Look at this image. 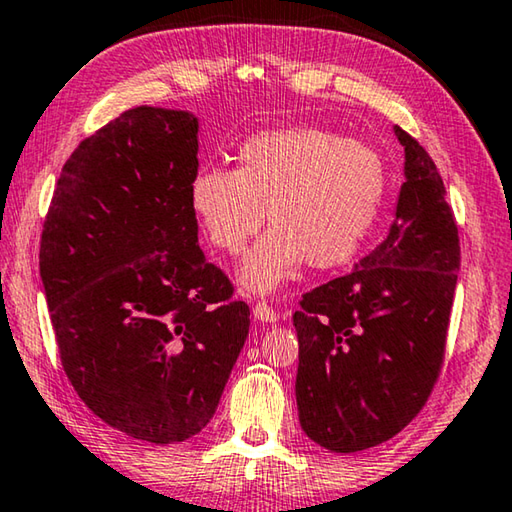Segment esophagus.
<instances>
[{
    "instance_id": "34e87169",
    "label": "esophagus",
    "mask_w": 512,
    "mask_h": 512,
    "mask_svg": "<svg viewBox=\"0 0 512 512\" xmlns=\"http://www.w3.org/2000/svg\"><path fill=\"white\" fill-rule=\"evenodd\" d=\"M253 314H255V319L262 323H273L275 319H278V314H275V310L269 303H257L253 307Z\"/></svg>"
}]
</instances>
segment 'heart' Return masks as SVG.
Here are the masks:
<instances>
[{
    "label": "heart",
    "instance_id": "obj_1",
    "mask_svg": "<svg viewBox=\"0 0 512 512\" xmlns=\"http://www.w3.org/2000/svg\"><path fill=\"white\" fill-rule=\"evenodd\" d=\"M385 196V164L371 145L321 127L271 129L239 148L237 170L202 166L189 202L209 243L243 262L241 285L269 294L305 262L335 269L360 253Z\"/></svg>",
    "mask_w": 512,
    "mask_h": 512
}]
</instances>
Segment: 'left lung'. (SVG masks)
<instances>
[{"label":"left lung","mask_w":512,"mask_h":512,"mask_svg":"<svg viewBox=\"0 0 512 512\" xmlns=\"http://www.w3.org/2000/svg\"><path fill=\"white\" fill-rule=\"evenodd\" d=\"M405 182L387 239L351 273L307 291L294 314L303 431L337 453L401 433L444 362L460 269L458 225L428 152L396 125Z\"/></svg>","instance_id":"8db88e82"}]
</instances>
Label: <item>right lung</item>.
<instances>
[{"label":"right lung","instance_id":"add662e5","mask_svg":"<svg viewBox=\"0 0 512 512\" xmlns=\"http://www.w3.org/2000/svg\"><path fill=\"white\" fill-rule=\"evenodd\" d=\"M198 118L136 107L77 145L40 237L59 358L104 424L184 442L214 417L250 310L198 246Z\"/></svg>","mask_w":512,"mask_h":512}]
</instances>
